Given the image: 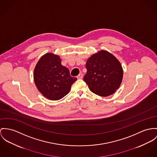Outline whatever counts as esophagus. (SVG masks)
<instances>
[{"mask_svg":"<svg viewBox=\"0 0 157 157\" xmlns=\"http://www.w3.org/2000/svg\"><path fill=\"white\" fill-rule=\"evenodd\" d=\"M83 78V74L82 73H79V75L77 76L78 79H82Z\"/></svg>","mask_w":157,"mask_h":157,"instance_id":"1","label":"esophagus"}]
</instances>
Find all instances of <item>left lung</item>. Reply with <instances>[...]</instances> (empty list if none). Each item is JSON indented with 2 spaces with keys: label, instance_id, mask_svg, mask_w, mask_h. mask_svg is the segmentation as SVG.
<instances>
[{
  "label": "left lung",
  "instance_id": "8db88e82",
  "mask_svg": "<svg viewBox=\"0 0 157 157\" xmlns=\"http://www.w3.org/2000/svg\"><path fill=\"white\" fill-rule=\"evenodd\" d=\"M84 81L90 91L100 96L113 94L119 88L123 78L120 62L111 53L101 50L86 61Z\"/></svg>",
  "mask_w": 157,
  "mask_h": 157
}]
</instances>
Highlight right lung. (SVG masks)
<instances>
[{
	"instance_id": "add662e5",
	"label": "right lung",
	"mask_w": 157,
	"mask_h": 157,
	"mask_svg": "<svg viewBox=\"0 0 157 157\" xmlns=\"http://www.w3.org/2000/svg\"><path fill=\"white\" fill-rule=\"evenodd\" d=\"M33 77L38 90L52 100L66 96L77 79L70 75L67 67L61 65L60 57L52 53L45 54L38 61Z\"/></svg>"
}]
</instances>
